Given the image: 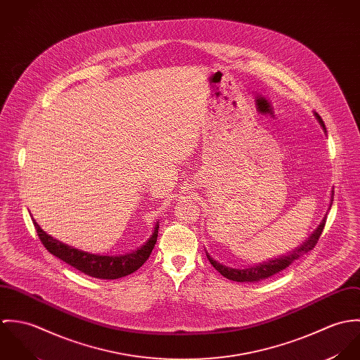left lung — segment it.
<instances>
[{
	"label": "left lung",
	"instance_id": "1",
	"mask_svg": "<svg viewBox=\"0 0 360 360\" xmlns=\"http://www.w3.org/2000/svg\"><path fill=\"white\" fill-rule=\"evenodd\" d=\"M314 117L317 119V122L320 123V126L323 127L324 133H326V126H324V122L323 119L319 116V113L313 112ZM333 195H334V190L331 191V200H330V205L328 209L331 207L333 204ZM327 214V213H326ZM326 214L323 217V220L320 221V224L317 226V229L309 236L308 240H305L300 247H297L294 251H291L290 254L287 255H283V257H274V259H270L267 262H262L257 266H251V267H245V269H236V267H230V266H226L223 263H219L217 260H214L213 257H210L207 252H206V257L209 259L210 264L221 274L224 276L226 278L229 280H233V281H237V283H254V281H260V280H264L267 277H271L277 273H280L281 270H284L285 267H288L294 260L300 259L304 255H307L309 251H311L314 248V245L317 244L319 241V237L321 236L323 233V229H324V224H326Z\"/></svg>",
	"mask_w": 360,
	"mask_h": 360
}]
</instances>
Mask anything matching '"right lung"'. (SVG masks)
Listing matches in <instances>:
<instances>
[{"label":"right lung","instance_id":"right-lung-1","mask_svg":"<svg viewBox=\"0 0 360 360\" xmlns=\"http://www.w3.org/2000/svg\"><path fill=\"white\" fill-rule=\"evenodd\" d=\"M32 220L43 245L49 250V252H51L53 257H59L60 260L66 262L68 264H70L72 267L80 270L87 276H91L96 278H103V280L120 278L140 269L147 262V259L150 257L154 250L156 238H158V229H159V221H156L154 231L151 237L147 240V243L130 254L98 255V254H91V252L77 250L75 247H70L53 238L39 226V223L34 220L33 216H32Z\"/></svg>","mask_w":360,"mask_h":360}]
</instances>
